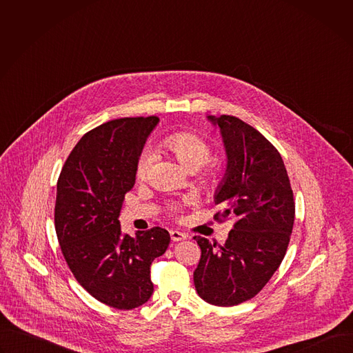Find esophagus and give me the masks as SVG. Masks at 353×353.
I'll list each match as a JSON object with an SVG mask.
<instances>
[{"label":"esophagus","mask_w":353,"mask_h":353,"mask_svg":"<svg viewBox=\"0 0 353 353\" xmlns=\"http://www.w3.org/2000/svg\"><path fill=\"white\" fill-rule=\"evenodd\" d=\"M170 237H172L173 241H180V240L187 239V234H185V233H181V232H179V230H172V232H170Z\"/></svg>","instance_id":"obj_1"}]
</instances>
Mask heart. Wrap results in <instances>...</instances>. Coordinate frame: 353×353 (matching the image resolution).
Instances as JSON below:
<instances>
[{
  "label": "heart",
  "instance_id": "heart-1",
  "mask_svg": "<svg viewBox=\"0 0 353 353\" xmlns=\"http://www.w3.org/2000/svg\"><path fill=\"white\" fill-rule=\"evenodd\" d=\"M163 145L172 150L179 162L195 172L204 168L212 158L211 145L201 137L191 132H174L163 139ZM157 154L152 148H145L137 163V176L143 179L154 165Z\"/></svg>",
  "mask_w": 353,
  "mask_h": 353
}]
</instances>
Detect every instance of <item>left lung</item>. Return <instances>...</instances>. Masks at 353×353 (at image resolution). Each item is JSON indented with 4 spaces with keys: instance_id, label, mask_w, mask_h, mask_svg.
I'll use <instances>...</instances> for the list:
<instances>
[{
    "instance_id": "obj_1",
    "label": "left lung",
    "mask_w": 353,
    "mask_h": 353,
    "mask_svg": "<svg viewBox=\"0 0 353 353\" xmlns=\"http://www.w3.org/2000/svg\"><path fill=\"white\" fill-rule=\"evenodd\" d=\"M221 130L226 173L214 201L223 210L215 219H232L223 245L195 236L201 259L195 290L215 306H236L254 297L281 265L294 222L293 191L276 148L237 117L208 116Z\"/></svg>"
}]
</instances>
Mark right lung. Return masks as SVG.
<instances>
[{"label":"right lung","instance_id":"add662e5","mask_svg":"<svg viewBox=\"0 0 353 353\" xmlns=\"http://www.w3.org/2000/svg\"><path fill=\"white\" fill-rule=\"evenodd\" d=\"M158 123L155 116L125 117L93 128L75 145L57 181L54 225L63 256L88 293L119 310L142 306L152 296L150 264L170 243L166 229L131 237L119 221Z\"/></svg>","mask_w":353,"mask_h":353}]
</instances>
